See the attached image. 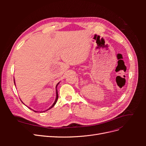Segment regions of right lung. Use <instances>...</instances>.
<instances>
[{
  "label": "right lung",
  "mask_w": 146,
  "mask_h": 146,
  "mask_svg": "<svg viewBox=\"0 0 146 146\" xmlns=\"http://www.w3.org/2000/svg\"><path fill=\"white\" fill-rule=\"evenodd\" d=\"M14 83H15V81L14 80ZM60 83V82L58 83V84H57V85H56V87H57V86H58V84ZM58 91H57V89H56V99H55V102H54V104H53V105L51 106V107L49 108H48V110H46V111H47V110H50V108H52L53 107H54V105H55V104L56 103V102H57V100H58ZM24 104V103H23ZM28 108H29V107H28ZM30 110H33L32 108H29ZM33 111H35V112H37L36 111H35V110H33Z\"/></svg>",
  "instance_id": "obj_1"
}]
</instances>
